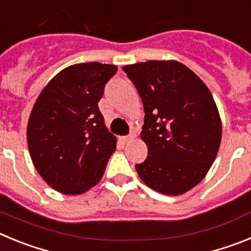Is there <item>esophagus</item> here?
Listing matches in <instances>:
<instances>
[{
  "mask_svg": "<svg viewBox=\"0 0 251 251\" xmlns=\"http://www.w3.org/2000/svg\"><path fill=\"white\" fill-rule=\"evenodd\" d=\"M136 138V134H134V133H130V134H128V136H124V137H122V142H124V143H126V142H129V141H133V139Z\"/></svg>",
  "mask_w": 251,
  "mask_h": 251,
  "instance_id": "obj_1",
  "label": "esophagus"
}]
</instances>
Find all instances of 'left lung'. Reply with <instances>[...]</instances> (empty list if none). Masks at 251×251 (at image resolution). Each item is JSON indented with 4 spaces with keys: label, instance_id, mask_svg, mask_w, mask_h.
<instances>
[{
    "label": "left lung",
    "instance_id": "1",
    "mask_svg": "<svg viewBox=\"0 0 251 251\" xmlns=\"http://www.w3.org/2000/svg\"><path fill=\"white\" fill-rule=\"evenodd\" d=\"M145 106L141 137L148 148L136 165L147 186L181 195L202 181L216 158L221 119L212 94L183 64L150 60L123 68Z\"/></svg>",
    "mask_w": 251,
    "mask_h": 251
}]
</instances>
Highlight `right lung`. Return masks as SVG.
<instances>
[{
  "label": "right lung",
  "instance_id": "add662e5",
  "mask_svg": "<svg viewBox=\"0 0 251 251\" xmlns=\"http://www.w3.org/2000/svg\"><path fill=\"white\" fill-rule=\"evenodd\" d=\"M115 65L75 64L55 75L39 95L27 124L30 156L49 186L65 195L100 181L117 138L106 129L98 103Z\"/></svg>",
  "mask_w": 251,
  "mask_h": 251
}]
</instances>
